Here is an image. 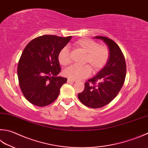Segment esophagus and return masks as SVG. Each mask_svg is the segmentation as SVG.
Returning <instances> with one entry per match:
<instances>
[{
	"label": "esophagus",
	"mask_w": 148,
	"mask_h": 148,
	"mask_svg": "<svg viewBox=\"0 0 148 148\" xmlns=\"http://www.w3.org/2000/svg\"><path fill=\"white\" fill-rule=\"evenodd\" d=\"M68 83H73L75 82V80H71L69 79H68Z\"/></svg>",
	"instance_id": "esophagus-1"
}]
</instances>
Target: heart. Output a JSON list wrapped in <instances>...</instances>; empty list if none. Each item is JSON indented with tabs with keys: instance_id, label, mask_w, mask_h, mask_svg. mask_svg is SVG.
Instances as JSON below:
<instances>
[{
	"instance_id": "heart-1",
	"label": "heart",
	"mask_w": 148,
	"mask_h": 148,
	"mask_svg": "<svg viewBox=\"0 0 148 148\" xmlns=\"http://www.w3.org/2000/svg\"><path fill=\"white\" fill-rule=\"evenodd\" d=\"M75 48L84 54L82 64L85 66H71L66 69L63 73L73 80L84 79L91 74V69L97 73L104 68L108 62L110 52L107 46L99 45L96 41L87 38L78 40L73 44ZM58 60L62 66H68L71 62L70 52L68 47H64L58 54Z\"/></svg>"
}]
</instances>
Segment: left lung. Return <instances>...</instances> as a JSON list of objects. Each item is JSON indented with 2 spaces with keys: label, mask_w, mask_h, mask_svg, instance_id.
Here are the masks:
<instances>
[{
  "label": "left lung",
  "mask_w": 148,
  "mask_h": 148,
  "mask_svg": "<svg viewBox=\"0 0 148 148\" xmlns=\"http://www.w3.org/2000/svg\"><path fill=\"white\" fill-rule=\"evenodd\" d=\"M94 38L102 40L106 44L110 52L109 59L104 68L85 83L84 90L78 94V97L86 106L99 108L112 101L121 90L126 78V65L123 53L115 42L102 36Z\"/></svg>",
  "instance_id": "obj_1"
}]
</instances>
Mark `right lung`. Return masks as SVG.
Wrapping results in <instances>:
<instances>
[{
	"label": "right lung",
	"instance_id": "obj_1",
	"mask_svg": "<svg viewBox=\"0 0 148 148\" xmlns=\"http://www.w3.org/2000/svg\"><path fill=\"white\" fill-rule=\"evenodd\" d=\"M72 37L45 35L33 39L19 60L17 75L24 96L32 104L43 107L53 102L67 79L60 72L58 54Z\"/></svg>",
	"mask_w": 148,
	"mask_h": 148
}]
</instances>
